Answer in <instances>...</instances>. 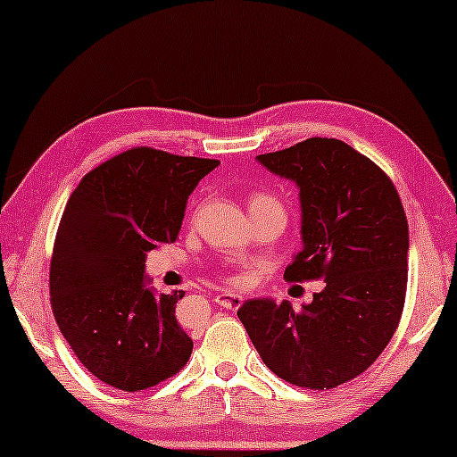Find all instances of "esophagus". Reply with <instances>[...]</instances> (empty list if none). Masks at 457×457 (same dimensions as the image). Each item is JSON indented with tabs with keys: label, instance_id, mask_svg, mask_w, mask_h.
Instances as JSON below:
<instances>
[{
	"label": "esophagus",
	"instance_id": "obj_1",
	"mask_svg": "<svg viewBox=\"0 0 457 457\" xmlns=\"http://www.w3.org/2000/svg\"><path fill=\"white\" fill-rule=\"evenodd\" d=\"M216 303L224 310H233L235 312L243 305V297L237 295V293H230V291H220L216 295Z\"/></svg>",
	"mask_w": 457,
	"mask_h": 457
}]
</instances>
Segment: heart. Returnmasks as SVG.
<instances>
[{"mask_svg":"<svg viewBox=\"0 0 457 457\" xmlns=\"http://www.w3.org/2000/svg\"><path fill=\"white\" fill-rule=\"evenodd\" d=\"M264 202H277V199L270 197V195H264V193H255V195H252V199H249V205L252 204H264ZM228 283H241V277H227Z\"/></svg>","mask_w":457,"mask_h":457,"instance_id":"1","label":"heart"}]
</instances>
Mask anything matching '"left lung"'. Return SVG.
I'll return each mask as SVG.
<instances>
[{
  "label": "left lung",
  "instance_id": "1",
  "mask_svg": "<svg viewBox=\"0 0 457 457\" xmlns=\"http://www.w3.org/2000/svg\"><path fill=\"white\" fill-rule=\"evenodd\" d=\"M258 160L299 187L303 249L285 280L327 285L299 312L252 299L237 316L277 377L335 389L372 366L402 320L410 247L402 199L383 168L339 139L312 137Z\"/></svg>",
  "mask_w": 457,
  "mask_h": 457
}]
</instances>
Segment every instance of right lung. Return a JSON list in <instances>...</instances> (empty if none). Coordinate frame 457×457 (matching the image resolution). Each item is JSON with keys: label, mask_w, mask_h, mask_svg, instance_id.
<instances>
[{"label": "right lung", "mask_w": 457, "mask_h": 457, "mask_svg": "<svg viewBox=\"0 0 457 457\" xmlns=\"http://www.w3.org/2000/svg\"><path fill=\"white\" fill-rule=\"evenodd\" d=\"M218 160L130 147L80 180L54 241L49 295L55 322L93 377L143 391L189 361L193 341L177 324L185 291L155 297L145 253L174 243L187 199Z\"/></svg>", "instance_id": "add662e5"}]
</instances>
